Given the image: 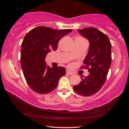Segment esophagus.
Masks as SVG:
<instances>
[{
  "label": "esophagus",
  "instance_id": "esophagus-1",
  "mask_svg": "<svg viewBox=\"0 0 129 129\" xmlns=\"http://www.w3.org/2000/svg\"><path fill=\"white\" fill-rule=\"evenodd\" d=\"M67 75H73V72H70V71H69V70H67Z\"/></svg>",
  "mask_w": 129,
  "mask_h": 129
}]
</instances>
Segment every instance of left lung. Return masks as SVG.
Instances as JSON below:
<instances>
[{
	"mask_svg": "<svg viewBox=\"0 0 129 129\" xmlns=\"http://www.w3.org/2000/svg\"><path fill=\"white\" fill-rule=\"evenodd\" d=\"M90 42L89 50L81 69H88L89 75L82 78L73 89L78 94L89 96L101 89L106 81L112 62L111 44L106 35L93 27L78 29Z\"/></svg>",
	"mask_w": 129,
	"mask_h": 129,
	"instance_id": "1",
	"label": "left lung"
}]
</instances>
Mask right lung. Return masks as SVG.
Listing matches in <instances>:
<instances>
[{"instance_id":"1","label":"right lung","mask_w":129,"mask_h":129,"mask_svg":"<svg viewBox=\"0 0 129 129\" xmlns=\"http://www.w3.org/2000/svg\"><path fill=\"white\" fill-rule=\"evenodd\" d=\"M72 31L41 26L25 35L22 43L20 63L25 79L35 92L46 94L53 91L60 77L66 75L65 68L50 67L45 59L47 53L57 49L60 39Z\"/></svg>"}]
</instances>
